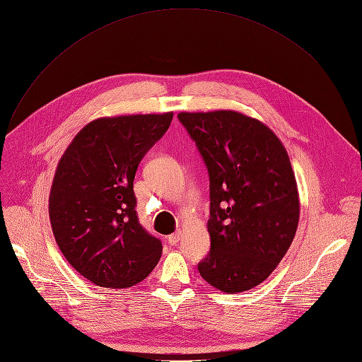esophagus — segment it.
<instances>
[{
    "instance_id": "34e87169",
    "label": "esophagus",
    "mask_w": 362,
    "mask_h": 362,
    "mask_svg": "<svg viewBox=\"0 0 362 362\" xmlns=\"http://www.w3.org/2000/svg\"><path fill=\"white\" fill-rule=\"evenodd\" d=\"M180 233L177 231V233H175V234H172V235H169V238H168V241L170 243V245H176L177 243H179V240H180Z\"/></svg>"
}]
</instances>
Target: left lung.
<instances>
[{"instance_id": "8db88e82", "label": "left lung", "mask_w": 362, "mask_h": 362, "mask_svg": "<svg viewBox=\"0 0 362 362\" xmlns=\"http://www.w3.org/2000/svg\"><path fill=\"white\" fill-rule=\"evenodd\" d=\"M177 117L211 180V251L198 270L221 291H247L274 272L299 225L300 201L288 154L274 131L243 112Z\"/></svg>"}]
</instances>
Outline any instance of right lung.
Returning a JSON list of instances; mask_svg holds the SVG:
<instances>
[{
  "mask_svg": "<svg viewBox=\"0 0 362 362\" xmlns=\"http://www.w3.org/2000/svg\"><path fill=\"white\" fill-rule=\"evenodd\" d=\"M172 118L173 112L96 118L57 163L49 194L52 231L69 264L96 286H134L161 257L160 240L139 222L133 183Z\"/></svg>",
  "mask_w": 362,
  "mask_h": 362,
  "instance_id": "1",
  "label": "right lung"
}]
</instances>
